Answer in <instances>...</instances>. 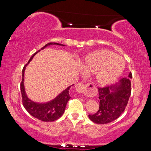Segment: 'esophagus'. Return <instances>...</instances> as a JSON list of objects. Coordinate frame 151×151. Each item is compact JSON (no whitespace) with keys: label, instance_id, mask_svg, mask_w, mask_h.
Returning <instances> with one entry per match:
<instances>
[{"label":"esophagus","instance_id":"34e87169","mask_svg":"<svg viewBox=\"0 0 151 151\" xmlns=\"http://www.w3.org/2000/svg\"><path fill=\"white\" fill-rule=\"evenodd\" d=\"M75 88L78 93H85L89 96L93 95L94 91H95L93 84L89 83L86 84V85L83 83H78L76 85Z\"/></svg>","mask_w":151,"mask_h":151}]
</instances>
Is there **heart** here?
<instances>
[{"mask_svg":"<svg viewBox=\"0 0 151 151\" xmlns=\"http://www.w3.org/2000/svg\"><path fill=\"white\" fill-rule=\"evenodd\" d=\"M83 68L86 73L96 74L97 84L104 86L119 77L123 70L124 62L113 52L99 50L86 57Z\"/></svg>","mask_w":151,"mask_h":151,"instance_id":"heart-1","label":"heart"}]
</instances>
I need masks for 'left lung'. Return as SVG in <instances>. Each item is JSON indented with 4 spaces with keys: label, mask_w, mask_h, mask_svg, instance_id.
Returning <instances> with one entry per match:
<instances>
[{
    "label": "left lung",
    "mask_w": 151,
    "mask_h": 151,
    "mask_svg": "<svg viewBox=\"0 0 151 151\" xmlns=\"http://www.w3.org/2000/svg\"><path fill=\"white\" fill-rule=\"evenodd\" d=\"M132 73L123 77L119 84L98 87L99 109L96 113L88 114L96 124H106L114 121L124 112L131 94Z\"/></svg>",
    "instance_id": "1"
}]
</instances>
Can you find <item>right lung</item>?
Wrapping results in <instances>:
<instances>
[{
	"label": "right lung",
	"instance_id": "obj_1",
	"mask_svg": "<svg viewBox=\"0 0 151 151\" xmlns=\"http://www.w3.org/2000/svg\"><path fill=\"white\" fill-rule=\"evenodd\" d=\"M51 45H57L60 46H65L63 45L59 44L57 42H49L46 45L45 47H43L41 50L47 47V46ZM39 50H38L37 52H35L31 58H30L29 62L24 65L22 69V79L20 83V91H21L22 94V102L23 104V106L27 110V112L30 114H31L35 118L40 120V121L44 122H51L55 121L63 115V114L65 112L66 104L68 100L70 99L69 95V89L70 86H68L67 88H66L65 91H63L59 95L56 97L54 100L48 102L47 103H37L35 102H33L28 98L24 91V73L25 68L27 65L29 64L30 60L32 59L34 56L39 52Z\"/></svg>",
	"mask_w": 151,
	"mask_h": 151
}]
</instances>
